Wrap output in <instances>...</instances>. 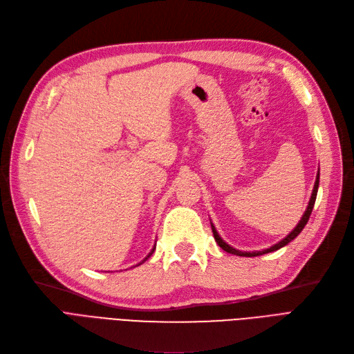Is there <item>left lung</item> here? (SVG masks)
Wrapping results in <instances>:
<instances>
[{"label":"left lung","instance_id":"obj_1","mask_svg":"<svg viewBox=\"0 0 354 354\" xmlns=\"http://www.w3.org/2000/svg\"><path fill=\"white\" fill-rule=\"evenodd\" d=\"M317 187H319V173H317L316 181H315V187H313V194H312V198H310L308 207H307V209H306V212H304V216L301 217V220H299V223L297 224V227H295V229H294L291 233H289L285 239H282L281 242H277L276 245L270 246V248L263 250V251H257V252H243V251H239V250H234L233 246L227 245L226 242H224V241L220 238V234L217 233L216 227H214L212 224H211V227H212V233H214V239H216V242L220 245V248H223V250L226 251V252H229V254H233V255H241V257H257V255H263V254H267V252H272V251H276V250H281L282 246L288 245V243L291 242L292 239H295V238L298 236V234L301 233V230L304 229V226H306L307 221H308V218H310V214H312V211H313V207H315V201H316V196H317Z\"/></svg>","mask_w":354,"mask_h":354}]
</instances>
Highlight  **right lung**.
<instances>
[{"mask_svg":"<svg viewBox=\"0 0 354 354\" xmlns=\"http://www.w3.org/2000/svg\"><path fill=\"white\" fill-rule=\"evenodd\" d=\"M153 251H155V248H153V250H152V252H149V255H147V257H146V259H145V260H143V261H142V263H145V261H146V260H147V259H149V257H151V255H152V254H153ZM142 263H140V264H142Z\"/></svg>","mask_w":354,"mask_h":354,"instance_id":"add662e5","label":"right lung"}]
</instances>
